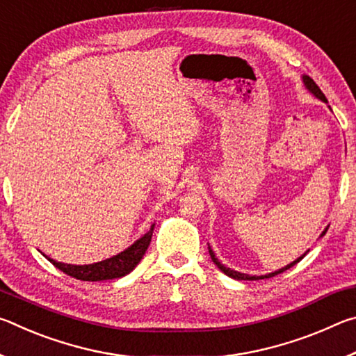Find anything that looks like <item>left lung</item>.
<instances>
[{
	"label": "left lung",
	"mask_w": 356,
	"mask_h": 356,
	"mask_svg": "<svg viewBox=\"0 0 356 356\" xmlns=\"http://www.w3.org/2000/svg\"><path fill=\"white\" fill-rule=\"evenodd\" d=\"M303 78V84H305V88L308 89V91L314 95V97H317L318 100H322V102H325V104H328V100H327V97H325V94L321 91V88L317 86V84L314 83V80H312L311 76H308V75H303L301 76ZM328 108H330V105H328ZM331 110V108H330ZM327 231H328V226L323 229V232L321 234V237H323L325 234H327ZM209 252H210V257H212V261H213V264L216 265V267H218L222 273L225 275H227L229 278H234V280H245V281H257V280H265V278H272V276H275V275H280V273H282V272H286V270H289L291 267H293L295 264H298L301 259H303L306 254H308L309 252V250L306 251V252H303V254H301L298 259H295L293 262H291V264H287L286 267H282V268H280V270H276V272H272V273H267V275H261V276H252V275H246V273H240V272H236V270H232V268H227L226 265H222L218 259H216V256H215V252H213V250L210 248V245H209Z\"/></svg>",
	"instance_id": "1"
}]
</instances>
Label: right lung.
I'll return each instance as SVG.
<instances>
[{
    "mask_svg": "<svg viewBox=\"0 0 356 356\" xmlns=\"http://www.w3.org/2000/svg\"><path fill=\"white\" fill-rule=\"evenodd\" d=\"M154 227L155 225L150 226L149 231L144 234L143 237L138 238L134 245H130L127 250L120 251L119 254L95 264L72 265V264L56 262L48 256L45 257L65 275L81 281H104V280L122 278V276L129 275L131 270L141 262L143 256L146 254V251L150 245V238H152Z\"/></svg>",
    "mask_w": 356,
    "mask_h": 356,
    "instance_id": "1",
    "label": "right lung"
}]
</instances>
